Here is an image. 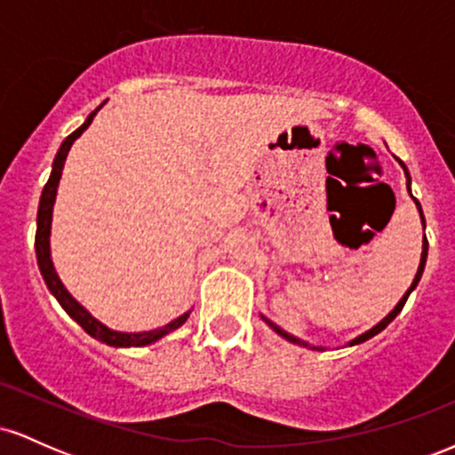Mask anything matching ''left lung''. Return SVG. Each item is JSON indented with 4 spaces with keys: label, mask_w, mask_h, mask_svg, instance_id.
Here are the masks:
<instances>
[{
    "label": "left lung",
    "mask_w": 455,
    "mask_h": 455,
    "mask_svg": "<svg viewBox=\"0 0 455 455\" xmlns=\"http://www.w3.org/2000/svg\"><path fill=\"white\" fill-rule=\"evenodd\" d=\"M398 162H400V166H402V169H404L406 181H411L409 169H406V166H404V162H402L400 158H398ZM406 186H409V184H406ZM409 192H411V188H409ZM411 196H412V195H411ZM412 201H415L417 210H419V216H421V224H424V228H426V218H424V212H421V205H419V201H417V198H415V196H412ZM421 248H424V250H421V260H419V267H417L415 280H412L411 289H409V291H406V293H404V295H402V299L398 301V306H395V307H394V310H391V312H389V315H387V316H385V318H383V321H380V323H379V325H374L372 329H368V331H365V333H362V336H357V338H355V340H351V342H348V347H355V344H362V342H365V340H370V338H374V336H377V333H380V331H383V329H385V327H387V325H389V323H391V321H394V318H395V316H398V315H400V310H402V307H404V304H406V299H409V295L412 293V291H415L417 282H419V280H421V274H424V267H426V259H427V239H426V235H424V245H421ZM263 318H265V316H263ZM265 323H267V325H269L271 329H274V331H275V333H280V336H282V338H284V340H289V342H293V344H299V347H307V342H304V340H299V338H295V336H291V333H286V331H284V329H280L278 325H274V323H271V321H267V318H265ZM312 348H316V351H323V348H321V347H312Z\"/></svg>",
    "instance_id": "1"
}]
</instances>
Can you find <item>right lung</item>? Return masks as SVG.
<instances>
[{"instance_id": "1", "label": "right lung", "mask_w": 455, "mask_h": 455, "mask_svg": "<svg viewBox=\"0 0 455 455\" xmlns=\"http://www.w3.org/2000/svg\"><path fill=\"white\" fill-rule=\"evenodd\" d=\"M102 104L96 108V111L90 113V117L85 119V124H83L81 128H76L75 132L70 134V137H66L64 143H61L60 151H57V156L53 160V171H51V177H49V181H46L43 196H40V205H38V228H36V259H38L40 274H43V278L46 282V286H49L51 293L55 295V299L60 301V306L64 307L68 315L75 318L78 325L85 329V331L90 333L92 338H96V340L108 344V347H119V348H124V347H148V344L160 340L162 336H166V333L175 331L177 327L184 325V323L188 321V316H190V310L184 312L181 316H177L175 321L166 323L164 327L151 329V331H139V333L115 331V329H108L107 325H102L98 318H93L90 312L85 310V307L78 304L75 297L68 293V289L64 284H61L60 275H57V271L53 267V260H51V220H53V205H55V196H57V186H60L66 156H68V151H70L72 143H75V140L81 137V134L85 132L87 128H90V124L93 122V117H96V113L102 108Z\"/></svg>"}]
</instances>
